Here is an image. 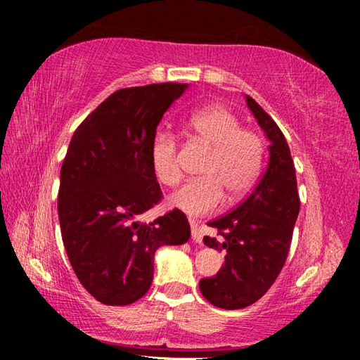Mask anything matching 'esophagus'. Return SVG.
<instances>
[{"label": "esophagus", "mask_w": 360, "mask_h": 360, "mask_svg": "<svg viewBox=\"0 0 360 360\" xmlns=\"http://www.w3.org/2000/svg\"><path fill=\"white\" fill-rule=\"evenodd\" d=\"M191 227H192V240L195 243H202L203 235H202V231H200L198 224L195 222V221H191Z\"/></svg>", "instance_id": "34e87169"}]
</instances>
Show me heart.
Listing matches in <instances>:
<instances>
[{"label":"heart","mask_w":360,"mask_h":360,"mask_svg":"<svg viewBox=\"0 0 360 360\" xmlns=\"http://www.w3.org/2000/svg\"><path fill=\"white\" fill-rule=\"evenodd\" d=\"M195 143L210 150L200 176L176 192L172 203L191 216L214 212L229 200H238L257 182L264 165V143L257 133L241 129L238 117L229 109L214 106L191 115L187 122ZM150 160L157 178L168 187L182 181L179 144L172 135L158 133L152 141Z\"/></svg>","instance_id":"obj_1"}]
</instances>
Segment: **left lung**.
<instances>
[{"label":"left lung","instance_id":"1","mask_svg":"<svg viewBox=\"0 0 360 360\" xmlns=\"http://www.w3.org/2000/svg\"><path fill=\"white\" fill-rule=\"evenodd\" d=\"M246 101L271 141L270 162L236 208L208 222L217 236H205V245L227 255L216 276L200 281V290L211 304L224 309L246 308L266 294L288 259L300 211L289 144L270 114L251 96Z\"/></svg>","mask_w":360,"mask_h":360}]
</instances>
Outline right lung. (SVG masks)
I'll return each instance as SVG.
<instances>
[{
  "label": "right lung",
  "mask_w": 360,
  "mask_h": 360,
  "mask_svg": "<svg viewBox=\"0 0 360 360\" xmlns=\"http://www.w3.org/2000/svg\"><path fill=\"white\" fill-rule=\"evenodd\" d=\"M186 87L117 90L82 120L66 150L58 188L63 246L84 289L105 304L124 307L146 295L157 249L191 236L178 208L139 222L163 197L150 160L157 125Z\"/></svg>",
  "instance_id": "obj_1"
}]
</instances>
